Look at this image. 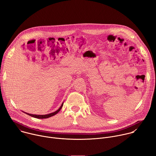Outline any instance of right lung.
I'll use <instances>...</instances> for the list:
<instances>
[{"mask_svg":"<svg viewBox=\"0 0 156 156\" xmlns=\"http://www.w3.org/2000/svg\"><path fill=\"white\" fill-rule=\"evenodd\" d=\"M63 102L62 104L60 107L57 110L55 111V112H52V113H51V114H46V115H33V114H28V113H26L27 115H30V116H31L33 117H34V118H37V119H48L49 117H52L54 115H55V114H57L59 111L60 110V109L62 108V106H63Z\"/></svg>","mask_w":156,"mask_h":156,"instance_id":"add662e5","label":"right lung"}]
</instances>
